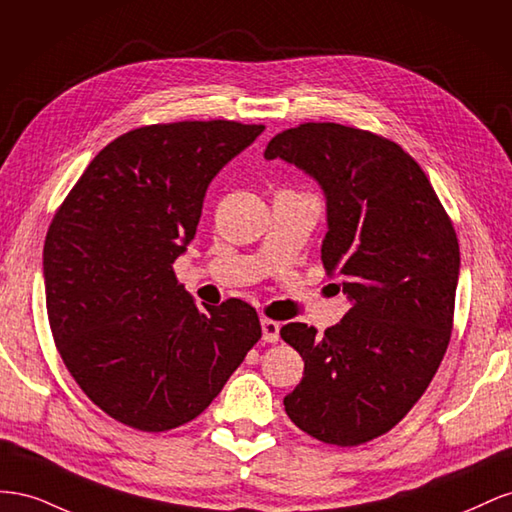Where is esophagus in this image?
<instances>
[{
  "mask_svg": "<svg viewBox=\"0 0 512 512\" xmlns=\"http://www.w3.org/2000/svg\"><path fill=\"white\" fill-rule=\"evenodd\" d=\"M279 330L281 326L272 319H261V332H264V341L266 343H276L279 341Z\"/></svg>",
  "mask_w": 512,
  "mask_h": 512,
  "instance_id": "obj_1",
  "label": "esophagus"
}]
</instances>
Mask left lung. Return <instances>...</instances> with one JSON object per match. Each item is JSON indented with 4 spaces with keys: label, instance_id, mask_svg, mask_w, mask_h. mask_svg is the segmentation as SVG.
Returning <instances> with one entry per match:
<instances>
[{
    "label": "left lung",
    "instance_id": "left-lung-1",
    "mask_svg": "<svg viewBox=\"0 0 512 512\" xmlns=\"http://www.w3.org/2000/svg\"><path fill=\"white\" fill-rule=\"evenodd\" d=\"M264 156L321 186V261L352 302L324 334L300 321L281 328L304 360L285 412L319 442L364 444L412 410L446 354L459 281L455 227L416 160L369 130L300 124Z\"/></svg>",
    "mask_w": 512,
    "mask_h": 512
}]
</instances>
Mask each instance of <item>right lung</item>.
Wrapping results in <instances>:
<instances>
[{"label": "right lung", "instance_id": "right-lung-1", "mask_svg": "<svg viewBox=\"0 0 512 512\" xmlns=\"http://www.w3.org/2000/svg\"><path fill=\"white\" fill-rule=\"evenodd\" d=\"M261 133L229 120L135 128L94 156L53 216L42 253L53 341L122 425L191 422L261 339L251 304L201 311L173 272L214 175Z\"/></svg>", "mask_w": 512, "mask_h": 512}]
</instances>
